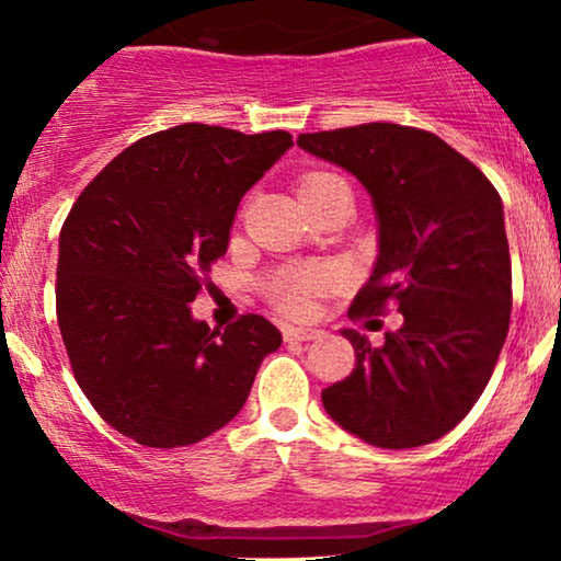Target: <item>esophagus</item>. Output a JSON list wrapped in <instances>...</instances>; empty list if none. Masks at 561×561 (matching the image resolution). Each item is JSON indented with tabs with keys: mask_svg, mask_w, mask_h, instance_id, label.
Returning a JSON list of instances; mask_svg holds the SVG:
<instances>
[{
	"mask_svg": "<svg viewBox=\"0 0 561 561\" xmlns=\"http://www.w3.org/2000/svg\"><path fill=\"white\" fill-rule=\"evenodd\" d=\"M321 334L324 332H321V329H313V327H286L283 329L286 342H311V340H319Z\"/></svg>",
	"mask_w": 561,
	"mask_h": 561,
	"instance_id": "esophagus-1",
	"label": "esophagus"
}]
</instances>
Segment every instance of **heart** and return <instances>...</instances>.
<instances>
[{
  "label": "heart",
  "instance_id": "b5f03b06",
  "mask_svg": "<svg viewBox=\"0 0 561 561\" xmlns=\"http://www.w3.org/2000/svg\"><path fill=\"white\" fill-rule=\"evenodd\" d=\"M340 183L344 181L334 173H309L304 175L301 183H298V196L306 198L321 194V191L340 186ZM327 283L329 275L324 271H319V267H296V271L280 273L278 278L271 283V296L283 311L301 317V313L311 311L313 294H319Z\"/></svg>",
  "mask_w": 561,
  "mask_h": 561
}]
</instances>
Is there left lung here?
Returning <instances> with one entry per match:
<instances>
[{
    "label": "left lung",
    "instance_id": "obj_1",
    "mask_svg": "<svg viewBox=\"0 0 561 561\" xmlns=\"http://www.w3.org/2000/svg\"><path fill=\"white\" fill-rule=\"evenodd\" d=\"M313 158L344 168L370 194L378 257L352 311L398 298L403 324L382 347H355L347 380L321 390L344 432L380 449L432 444L485 390L511 321L503 202L480 168L442 137L390 122L298 135Z\"/></svg>",
    "mask_w": 561,
    "mask_h": 561
}]
</instances>
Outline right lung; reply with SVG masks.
Returning <instances> with one entry per match:
<instances>
[{
  "instance_id": "obj_1",
  "label": "right lung",
  "mask_w": 561,
  "mask_h": 561,
  "mask_svg": "<svg viewBox=\"0 0 561 561\" xmlns=\"http://www.w3.org/2000/svg\"><path fill=\"white\" fill-rule=\"evenodd\" d=\"M290 145L283 129H163L119 152L68 214L60 336L83 396L137 444L186 447L219 432L280 347L278 329L257 313L219 332L188 304L227 252L242 196Z\"/></svg>"
}]
</instances>
